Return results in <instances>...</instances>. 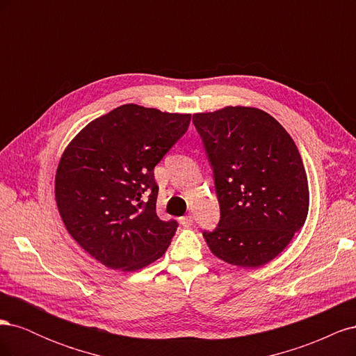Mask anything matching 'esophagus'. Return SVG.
Instances as JSON below:
<instances>
[{
	"label": "esophagus",
	"mask_w": 356,
	"mask_h": 356,
	"mask_svg": "<svg viewBox=\"0 0 356 356\" xmlns=\"http://www.w3.org/2000/svg\"><path fill=\"white\" fill-rule=\"evenodd\" d=\"M179 222H181L182 227H190V225L193 224V217H191V215H187V217H181Z\"/></svg>",
	"instance_id": "1"
}]
</instances>
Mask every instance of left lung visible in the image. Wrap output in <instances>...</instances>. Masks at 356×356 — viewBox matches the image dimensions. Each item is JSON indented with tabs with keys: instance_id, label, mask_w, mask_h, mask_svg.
<instances>
[{
	"instance_id": "left-lung-1",
	"label": "left lung",
	"mask_w": 356,
	"mask_h": 356,
	"mask_svg": "<svg viewBox=\"0 0 356 356\" xmlns=\"http://www.w3.org/2000/svg\"><path fill=\"white\" fill-rule=\"evenodd\" d=\"M213 168L220 222L203 238L220 260L245 268L267 264L303 227L309 182L294 139L254 106L193 114Z\"/></svg>"
}]
</instances>
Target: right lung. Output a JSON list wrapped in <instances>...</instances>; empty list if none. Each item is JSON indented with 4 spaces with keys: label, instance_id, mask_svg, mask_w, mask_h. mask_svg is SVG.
<instances>
[{
    "label": "right lung",
    "instance_id": "1",
    "mask_svg": "<svg viewBox=\"0 0 356 356\" xmlns=\"http://www.w3.org/2000/svg\"><path fill=\"white\" fill-rule=\"evenodd\" d=\"M190 118L124 104L86 124L63 149L55 175L59 215L102 266L135 272L166 252L177 222L157 217L153 170Z\"/></svg>",
    "mask_w": 356,
    "mask_h": 356
}]
</instances>
